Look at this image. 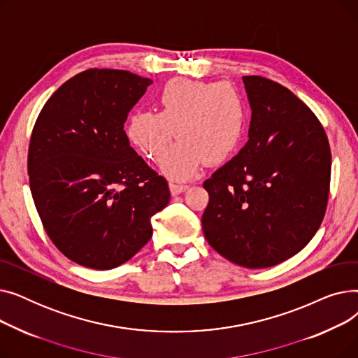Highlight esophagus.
<instances>
[{"instance_id": "obj_1", "label": "esophagus", "mask_w": 358, "mask_h": 358, "mask_svg": "<svg viewBox=\"0 0 358 358\" xmlns=\"http://www.w3.org/2000/svg\"><path fill=\"white\" fill-rule=\"evenodd\" d=\"M169 192H171L173 196L176 194H180L182 192H185L187 189H189V185L187 184H182V182H178V181H169Z\"/></svg>"}]
</instances>
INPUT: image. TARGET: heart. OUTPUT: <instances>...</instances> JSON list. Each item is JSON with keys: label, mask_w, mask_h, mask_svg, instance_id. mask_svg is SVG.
<instances>
[{"label": "heart", "mask_w": 358, "mask_h": 358, "mask_svg": "<svg viewBox=\"0 0 358 358\" xmlns=\"http://www.w3.org/2000/svg\"><path fill=\"white\" fill-rule=\"evenodd\" d=\"M155 115L135 113L126 124L129 142L146 158L159 161L171 145L176 129L180 141L162 161L168 177L189 180L204 159H229L245 135L248 107L242 94L220 83H168L155 94Z\"/></svg>", "instance_id": "1"}]
</instances>
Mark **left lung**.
<instances>
[{
    "label": "left lung",
    "instance_id": "left-lung-1",
    "mask_svg": "<svg viewBox=\"0 0 358 358\" xmlns=\"http://www.w3.org/2000/svg\"><path fill=\"white\" fill-rule=\"evenodd\" d=\"M248 142L206 180V239L222 257L267 268L303 250L325 216L331 149L313 111L281 84L243 77Z\"/></svg>",
    "mask_w": 358,
    "mask_h": 358
}]
</instances>
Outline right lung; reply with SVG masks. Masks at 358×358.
Masks as SVG:
<instances>
[{
	"label": "right lung",
	"mask_w": 358,
	"mask_h": 358,
	"mask_svg": "<svg viewBox=\"0 0 358 358\" xmlns=\"http://www.w3.org/2000/svg\"><path fill=\"white\" fill-rule=\"evenodd\" d=\"M150 84L129 71L87 69L52 94L34 123L27 158L34 206L55 247L80 266L110 270L130 259L169 201L166 180L123 129Z\"/></svg>",
	"instance_id": "1"
}]
</instances>
